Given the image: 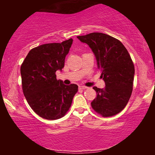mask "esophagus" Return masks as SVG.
<instances>
[{"instance_id":"esophagus-1","label":"esophagus","mask_w":155,"mask_h":155,"mask_svg":"<svg viewBox=\"0 0 155 155\" xmlns=\"http://www.w3.org/2000/svg\"><path fill=\"white\" fill-rule=\"evenodd\" d=\"M79 87H80V89H82V90H85V89L88 88L87 87H86V86H80Z\"/></svg>"}]
</instances>
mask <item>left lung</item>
Wrapping results in <instances>:
<instances>
[{
  "label": "left lung",
  "mask_w": 155,
  "mask_h": 155,
  "mask_svg": "<svg viewBox=\"0 0 155 155\" xmlns=\"http://www.w3.org/2000/svg\"><path fill=\"white\" fill-rule=\"evenodd\" d=\"M88 44L96 57L104 88L94 87L97 97L91 102L95 112L110 117L126 107L133 92L135 68L131 57L119 40L100 32L78 36Z\"/></svg>",
  "instance_id": "8db88e82"
}]
</instances>
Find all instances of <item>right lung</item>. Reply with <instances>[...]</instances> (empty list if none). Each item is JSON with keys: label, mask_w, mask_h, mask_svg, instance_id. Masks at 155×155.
Listing matches in <instances>:
<instances>
[{"label": "right lung", "mask_w": 155, "mask_h": 155, "mask_svg": "<svg viewBox=\"0 0 155 155\" xmlns=\"http://www.w3.org/2000/svg\"><path fill=\"white\" fill-rule=\"evenodd\" d=\"M73 39L42 44L29 51L22 63V87L29 107L40 117L56 120L64 116L78 92L75 84L65 85L56 72L64 67Z\"/></svg>", "instance_id": "add662e5"}]
</instances>
